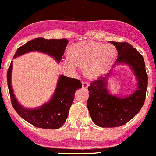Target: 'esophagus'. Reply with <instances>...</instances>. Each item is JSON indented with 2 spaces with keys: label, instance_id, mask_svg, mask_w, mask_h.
<instances>
[{
  "label": "esophagus",
  "instance_id": "1",
  "mask_svg": "<svg viewBox=\"0 0 156 156\" xmlns=\"http://www.w3.org/2000/svg\"><path fill=\"white\" fill-rule=\"evenodd\" d=\"M89 85V83H87V82H86V81L82 82V87H83V89H87V88H88Z\"/></svg>",
  "mask_w": 156,
  "mask_h": 156
}]
</instances>
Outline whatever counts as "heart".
<instances>
[{
	"mask_svg": "<svg viewBox=\"0 0 156 156\" xmlns=\"http://www.w3.org/2000/svg\"><path fill=\"white\" fill-rule=\"evenodd\" d=\"M116 49L111 44L94 41L77 42L69 48V58L64 61L68 70L75 71L78 66H84L88 78L96 79L108 70L116 56Z\"/></svg>",
	"mask_w": 156,
	"mask_h": 156,
	"instance_id": "heart-1",
	"label": "heart"
}]
</instances>
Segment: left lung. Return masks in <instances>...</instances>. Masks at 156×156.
<instances>
[{
  "instance_id": "obj_1",
  "label": "left lung",
  "mask_w": 156,
  "mask_h": 156,
  "mask_svg": "<svg viewBox=\"0 0 156 156\" xmlns=\"http://www.w3.org/2000/svg\"><path fill=\"white\" fill-rule=\"evenodd\" d=\"M118 52L117 62L128 64L137 77L138 89L124 98L111 95L106 89L109 75L99 77L91 82L87 101L89 114L93 122L102 128H115L126 124L142 108L145 101L148 77L141 54L128 42H111Z\"/></svg>"
}]
</instances>
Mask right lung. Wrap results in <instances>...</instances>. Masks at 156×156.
Returning a JSON list of instances; mask_svg holds the SVG:
<instances>
[{"instance_id":"add662e5","label":"right lung","mask_w":156,"mask_h":156,"mask_svg":"<svg viewBox=\"0 0 156 156\" xmlns=\"http://www.w3.org/2000/svg\"><path fill=\"white\" fill-rule=\"evenodd\" d=\"M67 43V39L36 38L17 48L14 57L30 51H37L52 55L57 62H59L62 60ZM12 68V62H11L7 71V84L12 106L17 114L25 120L37 128L57 129L62 127L67 118L69 110L74 99L75 92L76 89L82 87L80 80L61 76L54 95L49 103L37 109H26L23 108L17 103L13 94L11 85Z\"/></svg>"}]
</instances>
